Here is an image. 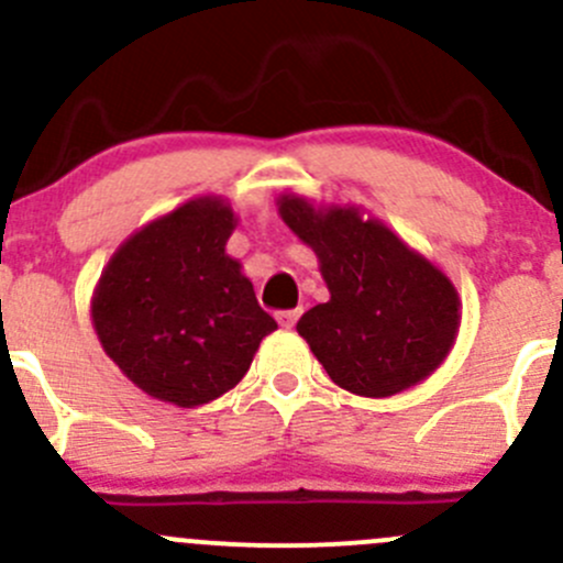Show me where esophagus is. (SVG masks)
Here are the masks:
<instances>
[{
  "label": "esophagus",
  "instance_id": "1",
  "mask_svg": "<svg viewBox=\"0 0 563 563\" xmlns=\"http://www.w3.org/2000/svg\"><path fill=\"white\" fill-rule=\"evenodd\" d=\"M275 318H277V323H280L283 329H291L294 323H297V318H299V308H294V310H277Z\"/></svg>",
  "mask_w": 563,
  "mask_h": 563
}]
</instances>
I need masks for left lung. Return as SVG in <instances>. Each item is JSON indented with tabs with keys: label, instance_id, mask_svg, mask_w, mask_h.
Returning <instances> with one entry per match:
<instances>
[{
	"label": "left lung",
	"instance_id": "1",
	"mask_svg": "<svg viewBox=\"0 0 563 563\" xmlns=\"http://www.w3.org/2000/svg\"><path fill=\"white\" fill-rule=\"evenodd\" d=\"M280 214L321 261L329 302L299 318L297 332L329 378L354 395L389 397L430 376L457 332L446 275L354 209L316 212L286 196Z\"/></svg>",
	"mask_w": 563,
	"mask_h": 563
}]
</instances>
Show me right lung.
I'll use <instances>...</instances> for the list:
<instances>
[{"instance_id": "1", "label": "right lung", "mask_w": 563, "mask_h": 563, "mask_svg": "<svg viewBox=\"0 0 563 563\" xmlns=\"http://www.w3.org/2000/svg\"><path fill=\"white\" fill-rule=\"evenodd\" d=\"M234 212L198 198L130 236L92 305L106 354L157 400L190 408L242 382L277 321L225 255Z\"/></svg>"}]
</instances>
